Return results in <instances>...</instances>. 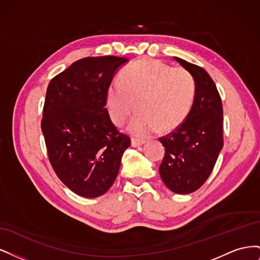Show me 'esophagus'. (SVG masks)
I'll list each match as a JSON object with an SVG mask.
<instances>
[{
	"label": "esophagus",
	"mask_w": 260,
	"mask_h": 260,
	"mask_svg": "<svg viewBox=\"0 0 260 260\" xmlns=\"http://www.w3.org/2000/svg\"><path fill=\"white\" fill-rule=\"evenodd\" d=\"M145 143L144 140H139V139H132L131 140V145L133 147H137V146H141Z\"/></svg>",
	"instance_id": "1"
}]
</instances>
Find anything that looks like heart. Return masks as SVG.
<instances>
[{"instance_id": "b5f03b06", "label": "heart", "mask_w": 260, "mask_h": 260, "mask_svg": "<svg viewBox=\"0 0 260 260\" xmlns=\"http://www.w3.org/2000/svg\"><path fill=\"white\" fill-rule=\"evenodd\" d=\"M119 79L120 83L109 84L106 105L112 120L121 125L137 104L139 112L128 127L132 136L144 138L157 129L175 130L191 112L196 83L192 74L182 67L142 59L125 67Z\"/></svg>"}]
</instances>
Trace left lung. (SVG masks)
Segmentation results:
<instances>
[{
  "label": "left lung",
  "instance_id": "1",
  "mask_svg": "<svg viewBox=\"0 0 260 260\" xmlns=\"http://www.w3.org/2000/svg\"><path fill=\"white\" fill-rule=\"evenodd\" d=\"M174 58L194 77L196 94L184 122L159 138L165 147L159 174L170 191L190 194L205 183L222 149V103L205 69L182 58Z\"/></svg>",
  "mask_w": 260,
  "mask_h": 260
}]
</instances>
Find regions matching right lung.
Segmentation results:
<instances>
[{"label":"right lung","mask_w":260,"mask_h":260,"mask_svg":"<svg viewBox=\"0 0 260 260\" xmlns=\"http://www.w3.org/2000/svg\"><path fill=\"white\" fill-rule=\"evenodd\" d=\"M124 57H85L50 81L41 129L55 174L74 193L98 198L114 183L130 138L118 131L106 93Z\"/></svg>","instance_id":"1"}]
</instances>
